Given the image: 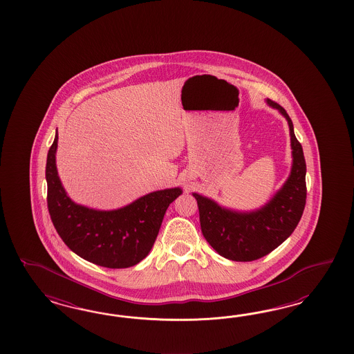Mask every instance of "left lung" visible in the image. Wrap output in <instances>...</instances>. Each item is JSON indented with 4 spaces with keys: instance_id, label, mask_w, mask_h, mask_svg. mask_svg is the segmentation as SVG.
<instances>
[{
    "instance_id": "obj_1",
    "label": "left lung",
    "mask_w": 354,
    "mask_h": 354,
    "mask_svg": "<svg viewBox=\"0 0 354 354\" xmlns=\"http://www.w3.org/2000/svg\"><path fill=\"white\" fill-rule=\"evenodd\" d=\"M268 106L279 110L290 126L292 169L283 187L268 204L252 212L227 209L214 200L192 193L197 200L201 231L206 241L222 257L249 262L268 256L286 241L299 225L306 204V163L290 115L277 102Z\"/></svg>"
}]
</instances>
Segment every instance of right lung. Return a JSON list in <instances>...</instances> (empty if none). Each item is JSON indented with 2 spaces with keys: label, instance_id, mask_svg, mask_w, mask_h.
Returning <instances> with one entry per match:
<instances>
[{
  "label": "right lung",
  "instance_id": "right-lung-1",
  "mask_svg": "<svg viewBox=\"0 0 354 354\" xmlns=\"http://www.w3.org/2000/svg\"><path fill=\"white\" fill-rule=\"evenodd\" d=\"M58 132L48 151L45 178L48 209L54 227L79 257L109 268L138 265L149 254L165 213L182 188L148 193L115 210H96L74 203L64 191L55 166Z\"/></svg>",
  "mask_w": 354,
  "mask_h": 354
}]
</instances>
